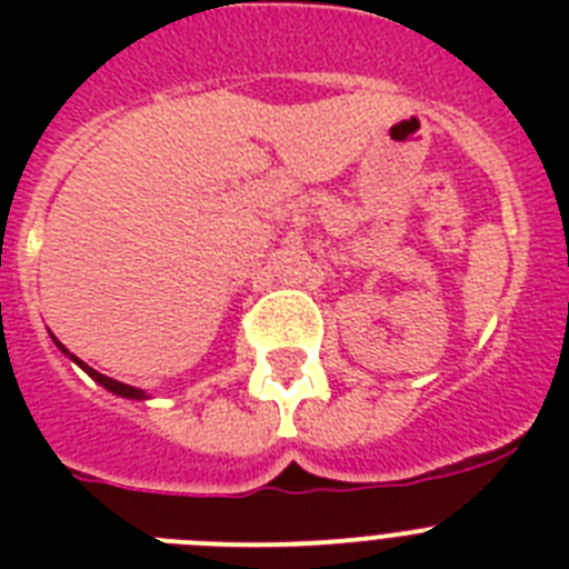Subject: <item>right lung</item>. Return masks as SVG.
I'll return each mask as SVG.
<instances>
[{
	"instance_id": "add662e5",
	"label": "right lung",
	"mask_w": 569,
	"mask_h": 569,
	"mask_svg": "<svg viewBox=\"0 0 569 569\" xmlns=\"http://www.w3.org/2000/svg\"><path fill=\"white\" fill-rule=\"evenodd\" d=\"M53 341H57V339H53ZM57 345H59V341H57ZM59 347H62V345H59ZM62 353H68V350H64V347H62ZM70 359L77 361V365L82 367V370H88V376H90V379H97L99 385H102V387H108L110 393H116V396H128V399H144V393H142V390H136V387L124 385V381L108 379V376H102V373H99V370H93V367H88V365H84V361H79L77 356H70Z\"/></svg>"
}]
</instances>
